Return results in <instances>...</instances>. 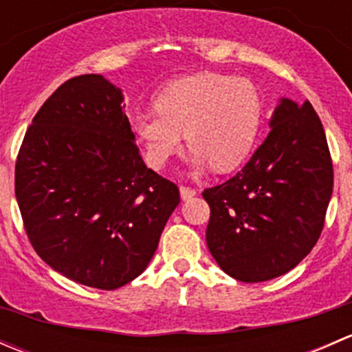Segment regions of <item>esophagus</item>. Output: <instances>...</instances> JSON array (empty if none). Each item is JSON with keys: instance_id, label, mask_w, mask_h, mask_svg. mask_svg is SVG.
Segmentation results:
<instances>
[{"instance_id": "esophagus-1", "label": "esophagus", "mask_w": 352, "mask_h": 352, "mask_svg": "<svg viewBox=\"0 0 352 352\" xmlns=\"http://www.w3.org/2000/svg\"><path fill=\"white\" fill-rule=\"evenodd\" d=\"M196 190L190 189V187H186V186H180V197L184 199V201H189V199H192L196 196Z\"/></svg>"}]
</instances>
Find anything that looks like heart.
Returning <instances> with one entry per match:
<instances>
[{
    "mask_svg": "<svg viewBox=\"0 0 352 352\" xmlns=\"http://www.w3.org/2000/svg\"><path fill=\"white\" fill-rule=\"evenodd\" d=\"M155 107L134 113L129 122L131 134L153 168H162L179 153L186 134L194 170L212 165L216 172H232L250 153L261 126V97L254 85L212 71L166 85Z\"/></svg>",
    "mask_w": 352,
    "mask_h": 352,
    "instance_id": "1",
    "label": "heart"
}]
</instances>
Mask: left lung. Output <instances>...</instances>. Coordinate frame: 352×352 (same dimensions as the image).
<instances>
[{"mask_svg": "<svg viewBox=\"0 0 352 352\" xmlns=\"http://www.w3.org/2000/svg\"><path fill=\"white\" fill-rule=\"evenodd\" d=\"M269 129L242 172L202 192L211 208L209 252L242 283L296 267L317 243L332 196L327 138L310 102L279 98Z\"/></svg>", "mask_w": 352, "mask_h": 352, "instance_id": "left-lung-1", "label": "left lung"}]
</instances>
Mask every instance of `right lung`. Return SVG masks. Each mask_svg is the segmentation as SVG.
Here are the masks:
<instances>
[{
    "label": "right lung",
    "mask_w": 352,
    "mask_h": 352,
    "mask_svg": "<svg viewBox=\"0 0 352 352\" xmlns=\"http://www.w3.org/2000/svg\"><path fill=\"white\" fill-rule=\"evenodd\" d=\"M122 90L102 74L63 83L35 113L15 194L38 257L80 285L117 289L153 258L180 194L144 165Z\"/></svg>",
    "instance_id": "add662e5"
}]
</instances>
